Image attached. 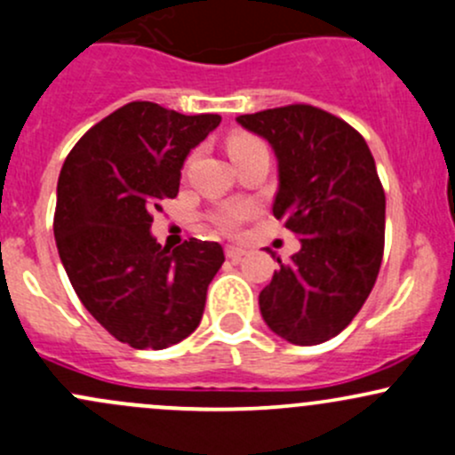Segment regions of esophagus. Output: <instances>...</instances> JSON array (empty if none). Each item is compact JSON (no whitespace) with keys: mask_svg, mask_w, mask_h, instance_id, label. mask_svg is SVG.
Segmentation results:
<instances>
[{"mask_svg":"<svg viewBox=\"0 0 455 455\" xmlns=\"http://www.w3.org/2000/svg\"><path fill=\"white\" fill-rule=\"evenodd\" d=\"M224 252H227L228 259L235 261V264H240V261L243 259V257L248 255L246 248H242V246H227V248H224Z\"/></svg>","mask_w":455,"mask_h":455,"instance_id":"obj_1","label":"esophagus"}]
</instances>
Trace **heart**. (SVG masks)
<instances>
[{
    "label": "heart",
    "mask_w": 455,
    "mask_h": 455,
    "mask_svg": "<svg viewBox=\"0 0 455 455\" xmlns=\"http://www.w3.org/2000/svg\"><path fill=\"white\" fill-rule=\"evenodd\" d=\"M259 148H266V143L255 135H248V132H235L228 140V155L231 159H237V156L248 155L252 150H259ZM252 215V207L248 203H228L222 204L220 209H215L212 213V222L215 224V228L227 235H235L237 231L242 228V224L246 222L248 218Z\"/></svg>",
    "instance_id": "1"
}]
</instances>
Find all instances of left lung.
<instances>
[{"mask_svg": "<svg viewBox=\"0 0 455 455\" xmlns=\"http://www.w3.org/2000/svg\"><path fill=\"white\" fill-rule=\"evenodd\" d=\"M279 161L272 213L300 237L261 290L266 324L299 347L338 336L366 303L384 257L386 194L364 137L336 115L290 104L240 115Z\"/></svg>", "mask_w": 455, "mask_h": 455, "instance_id": "left-lung-1", "label": "left lung"}]
</instances>
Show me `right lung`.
<instances>
[{
  "label": "right lung",
  "mask_w": 455,
  "mask_h": 455,
  "mask_svg": "<svg viewBox=\"0 0 455 455\" xmlns=\"http://www.w3.org/2000/svg\"><path fill=\"white\" fill-rule=\"evenodd\" d=\"M220 122L131 102L89 128L60 170V261L87 312L132 348L159 351L194 333L224 264L218 242L191 237L170 251L150 233L152 213L179 194L191 148Z\"/></svg>",
  "instance_id": "add662e5"
}]
</instances>
